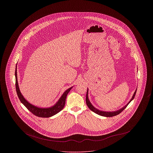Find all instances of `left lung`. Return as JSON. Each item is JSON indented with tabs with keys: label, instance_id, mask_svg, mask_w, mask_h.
Returning a JSON list of instances; mask_svg holds the SVG:
<instances>
[{
	"label": "left lung",
	"instance_id": "left-lung-1",
	"mask_svg": "<svg viewBox=\"0 0 153 153\" xmlns=\"http://www.w3.org/2000/svg\"><path fill=\"white\" fill-rule=\"evenodd\" d=\"M136 92H137V89L135 90V91L134 95L132 96L131 100H130V102H128L124 107H123V108H122L121 109H119V110L116 111H114V112H105V111H100V110H99V109H96L95 107H94V106L92 105V104L91 103V102H90L89 99H88V89H87V95H86V103H87V106L89 109H91V111H92L93 112H94L96 114L99 115H101V116H102V117H114V116H116L117 115L119 114L120 113H121V112L123 111L124 109H125V108L127 107V106L128 105V104L134 99V97H135V94H136Z\"/></svg>",
	"mask_w": 153,
	"mask_h": 153
}]
</instances>
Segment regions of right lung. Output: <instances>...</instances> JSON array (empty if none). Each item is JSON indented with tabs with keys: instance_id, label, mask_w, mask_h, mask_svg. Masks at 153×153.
Here are the masks:
<instances>
[{
	"instance_id": "1",
	"label": "right lung",
	"mask_w": 153,
	"mask_h": 153,
	"mask_svg": "<svg viewBox=\"0 0 153 153\" xmlns=\"http://www.w3.org/2000/svg\"><path fill=\"white\" fill-rule=\"evenodd\" d=\"M16 71H16V66L15 72V87H16V91L18 96L22 104L34 115H36V117H49L57 114L64 108L65 104L66 98L67 95L72 87L69 88V89L66 90L64 93L61 96V97L59 98L58 102H57L56 104L54 105L53 106L49 108H39L34 105H32L31 104H30V102H27L24 98L22 94L21 93L19 85H18V80H17Z\"/></svg>"
}]
</instances>
